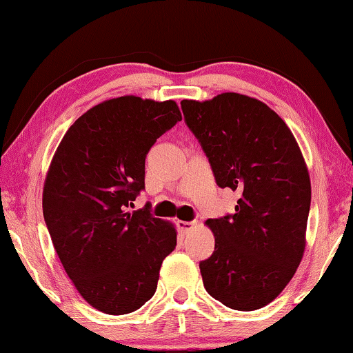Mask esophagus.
<instances>
[{
	"instance_id": "esophagus-1",
	"label": "esophagus",
	"mask_w": 353,
	"mask_h": 353,
	"mask_svg": "<svg viewBox=\"0 0 353 353\" xmlns=\"http://www.w3.org/2000/svg\"><path fill=\"white\" fill-rule=\"evenodd\" d=\"M176 226H178V230L181 231V233H188V231H190L192 226H194V221H183V220H178L176 221Z\"/></svg>"
}]
</instances>
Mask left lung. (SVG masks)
Returning <instances> with one entry per match:
<instances>
[{
    "mask_svg": "<svg viewBox=\"0 0 353 353\" xmlns=\"http://www.w3.org/2000/svg\"><path fill=\"white\" fill-rule=\"evenodd\" d=\"M185 122L220 188L239 192L234 214L209 219L215 250L199 263L205 291L250 312L276 299L301 263L312 188L296 138L279 115L249 96L181 101Z\"/></svg>",
    "mask_w": 353,
    "mask_h": 353,
    "instance_id": "obj_1",
    "label": "left lung"
}]
</instances>
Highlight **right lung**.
I'll use <instances>...</instances> for the list:
<instances>
[{
  "mask_svg": "<svg viewBox=\"0 0 353 353\" xmlns=\"http://www.w3.org/2000/svg\"><path fill=\"white\" fill-rule=\"evenodd\" d=\"M181 120L175 101L137 96L104 101L67 130L43 190V215L59 260L91 307L125 315L157 289L176 231L148 204L144 161L157 138Z\"/></svg>",
  "mask_w": 353,
  "mask_h": 353,
  "instance_id": "obj_1",
  "label": "right lung"
}]
</instances>
